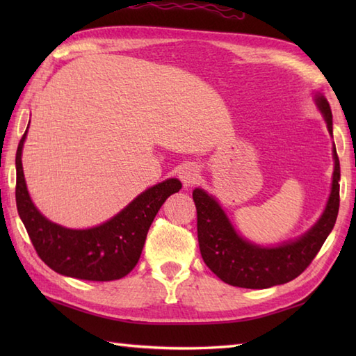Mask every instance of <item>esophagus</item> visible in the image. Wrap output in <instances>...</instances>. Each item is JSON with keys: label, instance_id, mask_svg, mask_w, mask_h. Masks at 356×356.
I'll return each instance as SVG.
<instances>
[{"label": "esophagus", "instance_id": "esophagus-1", "mask_svg": "<svg viewBox=\"0 0 356 356\" xmlns=\"http://www.w3.org/2000/svg\"><path fill=\"white\" fill-rule=\"evenodd\" d=\"M179 177H180V180H182L185 186H191L193 184L197 182V179H199L197 165H194V163L182 165L179 170Z\"/></svg>", "mask_w": 356, "mask_h": 356}]
</instances>
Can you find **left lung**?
<instances>
[{"label": "left lung", "instance_id": "1", "mask_svg": "<svg viewBox=\"0 0 356 356\" xmlns=\"http://www.w3.org/2000/svg\"><path fill=\"white\" fill-rule=\"evenodd\" d=\"M315 104L332 134V111L326 97L315 95ZM334 176L330 194L321 217L303 236L277 246H260L243 238L229 222L213 195L195 188L193 199L197 208V237L203 261L214 274L231 286L266 289L297 278L318 254L339 209V161L334 145Z\"/></svg>", "mask_w": 356, "mask_h": 356}]
</instances>
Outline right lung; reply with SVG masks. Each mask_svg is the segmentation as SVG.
<instances>
[{
	"label": "right lung",
	"instance_id": "right-lung-1",
	"mask_svg": "<svg viewBox=\"0 0 356 356\" xmlns=\"http://www.w3.org/2000/svg\"><path fill=\"white\" fill-rule=\"evenodd\" d=\"M27 130L15 159V197L18 214L40 259L58 274L88 282H111L130 274L140 259L157 211L171 194L179 193L180 180L166 179L148 188L115 217L93 228H65L45 218L30 199L21 162Z\"/></svg>",
	"mask_w": 356,
	"mask_h": 356
}]
</instances>
